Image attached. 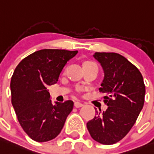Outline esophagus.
<instances>
[{
  "instance_id": "34e87169",
  "label": "esophagus",
  "mask_w": 154,
  "mask_h": 154,
  "mask_svg": "<svg viewBox=\"0 0 154 154\" xmlns=\"http://www.w3.org/2000/svg\"><path fill=\"white\" fill-rule=\"evenodd\" d=\"M74 106H75V108H81V107H83V103H79V102H75V103H74Z\"/></svg>"
}]
</instances>
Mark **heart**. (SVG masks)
<instances>
[{"mask_svg":"<svg viewBox=\"0 0 154 154\" xmlns=\"http://www.w3.org/2000/svg\"><path fill=\"white\" fill-rule=\"evenodd\" d=\"M90 63H92V62H85V63H84V65H87V64Z\"/></svg>","mask_w":154,"mask_h":154,"instance_id":"heart-1","label":"heart"}]
</instances>
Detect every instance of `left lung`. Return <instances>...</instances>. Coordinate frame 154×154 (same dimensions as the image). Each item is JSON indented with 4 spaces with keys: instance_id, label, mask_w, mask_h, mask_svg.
<instances>
[{
    "instance_id": "obj_1",
    "label": "left lung",
    "mask_w": 154,
    "mask_h": 154,
    "mask_svg": "<svg viewBox=\"0 0 154 154\" xmlns=\"http://www.w3.org/2000/svg\"><path fill=\"white\" fill-rule=\"evenodd\" d=\"M104 78L99 90L105 94L108 108L87 123L91 137L103 145H112L125 137L134 125L145 102V86L140 71L117 53L96 52Z\"/></svg>"
}]
</instances>
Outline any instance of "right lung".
<instances>
[{"label":"right lung","instance_id":"add662e5","mask_svg":"<svg viewBox=\"0 0 154 154\" xmlns=\"http://www.w3.org/2000/svg\"><path fill=\"white\" fill-rule=\"evenodd\" d=\"M77 53L40 50L23 58L15 68L10 82L12 104L21 128L32 140H51L63 128L73 101L52 103L47 88L58 82L67 61Z\"/></svg>","mask_w":154,"mask_h":154}]
</instances>
